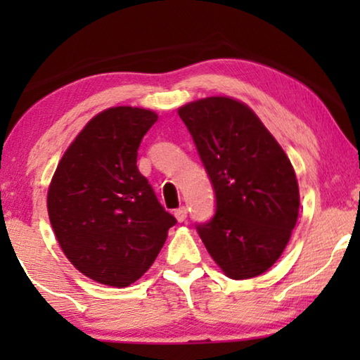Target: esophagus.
<instances>
[{
  "label": "esophagus",
  "mask_w": 360,
  "mask_h": 360,
  "mask_svg": "<svg viewBox=\"0 0 360 360\" xmlns=\"http://www.w3.org/2000/svg\"><path fill=\"white\" fill-rule=\"evenodd\" d=\"M175 218L179 223H184V221H186V216H188V210L185 208V206H180L179 210H175Z\"/></svg>",
  "instance_id": "34e87169"
}]
</instances>
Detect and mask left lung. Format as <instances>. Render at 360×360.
Here are the masks:
<instances>
[{
  "instance_id": "left-lung-1",
  "label": "left lung",
  "mask_w": 360,
  "mask_h": 360,
  "mask_svg": "<svg viewBox=\"0 0 360 360\" xmlns=\"http://www.w3.org/2000/svg\"><path fill=\"white\" fill-rule=\"evenodd\" d=\"M216 195V213L196 224L221 270L252 278L277 262L297 224L300 191L287 154L248 105L210 96L181 106Z\"/></svg>"
}]
</instances>
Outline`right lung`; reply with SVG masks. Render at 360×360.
Listing matches in <instances>:
<instances>
[{
	"mask_svg": "<svg viewBox=\"0 0 360 360\" xmlns=\"http://www.w3.org/2000/svg\"><path fill=\"white\" fill-rule=\"evenodd\" d=\"M155 121L154 111L132 106L96 115L65 150L49 186V219L63 254L110 287L141 278L176 224L137 169V149Z\"/></svg>",
	"mask_w": 360,
	"mask_h": 360,
	"instance_id": "right-lung-1",
	"label": "right lung"
}]
</instances>
